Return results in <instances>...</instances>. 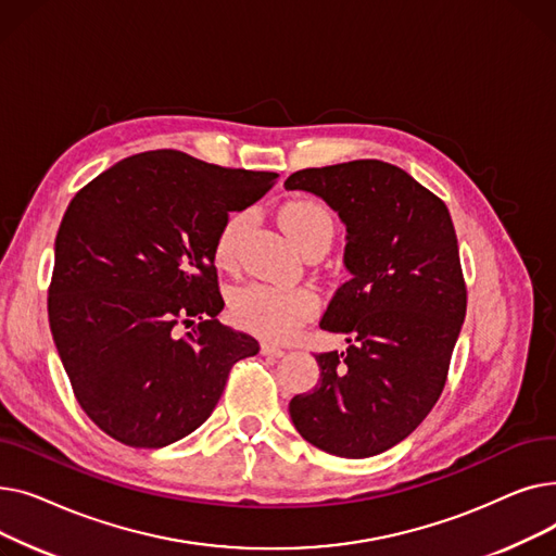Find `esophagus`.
Wrapping results in <instances>:
<instances>
[{"instance_id":"obj_1","label":"esophagus","mask_w":556,"mask_h":556,"mask_svg":"<svg viewBox=\"0 0 556 556\" xmlns=\"http://www.w3.org/2000/svg\"><path fill=\"white\" fill-rule=\"evenodd\" d=\"M261 354H263V356H268V358H281L286 352H283L281 346H275V344L263 342V344H261Z\"/></svg>"}]
</instances>
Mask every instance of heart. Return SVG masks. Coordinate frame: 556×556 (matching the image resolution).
Masks as SVG:
<instances>
[{
    "instance_id": "b5f03b06",
    "label": "heart",
    "mask_w": 556,
    "mask_h": 556,
    "mask_svg": "<svg viewBox=\"0 0 556 556\" xmlns=\"http://www.w3.org/2000/svg\"><path fill=\"white\" fill-rule=\"evenodd\" d=\"M250 220L248 212H233L220 225L214 241V263L223 270L237 266L241 233ZM281 227L300 248L313 239H329L333 218L319 200L295 198L286 202L279 212ZM319 295L311 286L281 283H250L239 288L229 300V313L241 329L266 340L293 338L304 323L317 313Z\"/></svg>"
}]
</instances>
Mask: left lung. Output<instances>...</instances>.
Masks as SVG:
<instances>
[{
	"mask_svg": "<svg viewBox=\"0 0 556 556\" xmlns=\"http://www.w3.org/2000/svg\"><path fill=\"white\" fill-rule=\"evenodd\" d=\"M323 198L346 225L342 283L319 327L346 352L317 354L319 381L288 410L306 442L371 457L403 442L440 399L466 315L446 204L381 160L302 168L283 182Z\"/></svg>",
	"mask_w": 556,
	"mask_h": 556,
	"instance_id": "8db88e82",
	"label": "left lung"
}]
</instances>
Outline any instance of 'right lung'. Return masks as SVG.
<instances>
[{"instance_id":"obj_1","label":"right lung","mask_w":556,"mask_h":556,"mask_svg":"<svg viewBox=\"0 0 556 556\" xmlns=\"http://www.w3.org/2000/svg\"><path fill=\"white\" fill-rule=\"evenodd\" d=\"M277 178L149 151L72 198L55 237L49 327L76 401L112 440H182L214 413L231 365L258 354L252 336L216 317L214 241L229 212Z\"/></svg>"}]
</instances>
